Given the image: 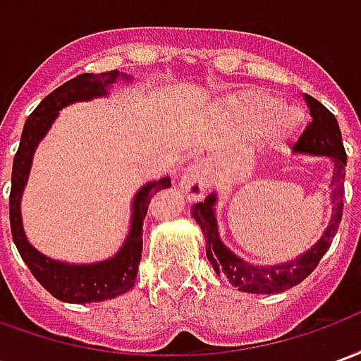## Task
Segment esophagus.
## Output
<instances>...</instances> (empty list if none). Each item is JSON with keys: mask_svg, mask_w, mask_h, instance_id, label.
<instances>
[{"mask_svg": "<svg viewBox=\"0 0 361 361\" xmlns=\"http://www.w3.org/2000/svg\"><path fill=\"white\" fill-rule=\"evenodd\" d=\"M209 185H211V170L201 162L188 168L180 180V189L188 195L189 201L201 199L207 193Z\"/></svg>", "mask_w": 361, "mask_h": 361, "instance_id": "obj_1", "label": "esophagus"}]
</instances>
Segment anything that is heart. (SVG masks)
Returning a JSON list of instances; mask_svg holds the SVG:
<instances>
[{
    "instance_id": "1",
    "label": "heart",
    "mask_w": 361,
    "mask_h": 361,
    "mask_svg": "<svg viewBox=\"0 0 361 361\" xmlns=\"http://www.w3.org/2000/svg\"><path fill=\"white\" fill-rule=\"evenodd\" d=\"M238 111L253 119H263L272 116V114H280V118L271 127V135L274 141H282L295 126L294 111H282V104L272 100L269 96H247V98L238 102Z\"/></svg>"
}]
</instances>
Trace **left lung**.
<instances>
[{
    "mask_svg": "<svg viewBox=\"0 0 361 361\" xmlns=\"http://www.w3.org/2000/svg\"><path fill=\"white\" fill-rule=\"evenodd\" d=\"M305 102L310 108L311 121L305 127L302 137L292 147L298 154H315V157L333 158L334 172L331 180L333 188V216L329 226L311 250L302 253L300 257L292 259L288 263L279 265H251L247 261L240 259L235 253L228 250L222 243L214 214L216 193L204 199L203 203H195L191 214L195 222L201 226L207 242V259L212 265L216 274H224L228 282L242 292L250 294H279L288 288H294L303 279H307L315 271L321 257L331 247L333 238L338 230L342 219V207H344V173H346V150L342 145V135L338 121L323 104L315 100L313 96L305 94Z\"/></svg>",
    "mask_w": 361,
    "mask_h": 361,
    "instance_id": "left-lung-1",
    "label": "left lung"
}]
</instances>
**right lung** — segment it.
Segmentation results:
<instances>
[{
    "label": "right lung",
    "mask_w": 361,
    "mask_h": 361,
    "mask_svg": "<svg viewBox=\"0 0 361 361\" xmlns=\"http://www.w3.org/2000/svg\"><path fill=\"white\" fill-rule=\"evenodd\" d=\"M118 81H131L127 73L119 71H106V73H82L71 81L63 82L61 87L50 92L36 110L25 121V129L20 135V145L17 154L13 158L11 193H9V220H11L13 242L19 250L20 257L27 263L35 279L42 284L54 298L67 303H90L111 300L116 295L126 294L133 288L142 251V220L149 211L150 199L160 189L172 185L170 178L150 181L142 185L133 199V212H131V230L121 250L114 257L90 263V265H71L46 257L28 243L23 219H20V197L27 185L28 172L32 164L38 142L48 133V129L58 118V111L73 102H85L98 96L108 94V89Z\"/></svg>",
    "instance_id": "add662e5"
}]
</instances>
